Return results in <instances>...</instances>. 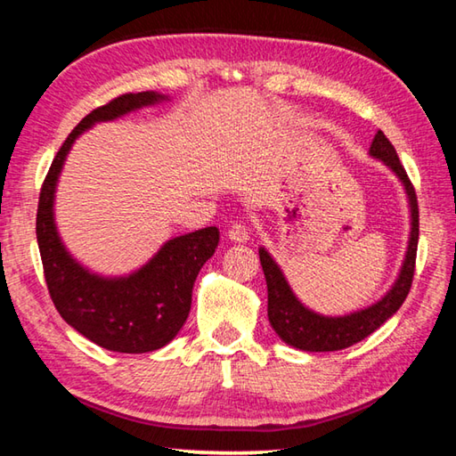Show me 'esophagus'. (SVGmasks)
Here are the masks:
<instances>
[{
  "label": "esophagus",
  "instance_id": "1",
  "mask_svg": "<svg viewBox=\"0 0 456 456\" xmlns=\"http://www.w3.org/2000/svg\"><path fill=\"white\" fill-rule=\"evenodd\" d=\"M227 237L233 240V243H239V245L240 243H247V240H248V231H247L245 225H240V223H239V225H233V227L227 231Z\"/></svg>",
  "mask_w": 456,
  "mask_h": 456
}]
</instances>
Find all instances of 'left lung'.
Listing matches in <instances>:
<instances>
[{"instance_id":"left-lung-1","label":"left lung","mask_w":456,"mask_h":456,"mask_svg":"<svg viewBox=\"0 0 456 456\" xmlns=\"http://www.w3.org/2000/svg\"><path fill=\"white\" fill-rule=\"evenodd\" d=\"M370 156L379 159L387 169L401 182L407 195L409 205V219H411V229H409L407 251L401 263L395 282L391 289L383 294L373 305L347 312L342 316H326L308 308L302 302L284 276L281 265L274 261L273 255L265 247H258V256H261L263 273L266 279V290H269V322L273 330L279 334L284 344H289L302 352H338L344 347L362 342L363 338L376 332L387 320L395 314L399 306L407 298L409 289H411L413 273H415V256H417V240H419V209H417V195L411 182L401 166L395 148L386 138V134L378 130L370 146Z\"/></svg>"}]
</instances>
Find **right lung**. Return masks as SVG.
<instances>
[{
	"instance_id": "right-lung-1",
	"label": "right lung",
	"mask_w": 456,
	"mask_h": 456,
	"mask_svg": "<svg viewBox=\"0 0 456 456\" xmlns=\"http://www.w3.org/2000/svg\"><path fill=\"white\" fill-rule=\"evenodd\" d=\"M166 101L169 96L156 91L130 93L86 114L57 151L39 195L37 243L51 298L70 328L110 352L146 354L174 340L190 316L195 279L216 253L219 229L169 239L140 269L104 276L78 263L62 243L55 221L57 183L70 148L94 124Z\"/></svg>"
}]
</instances>
